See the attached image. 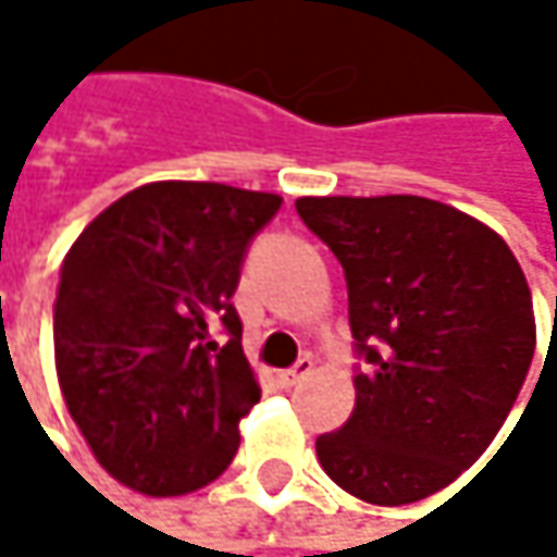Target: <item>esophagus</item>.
I'll use <instances>...</instances> for the list:
<instances>
[{
  "mask_svg": "<svg viewBox=\"0 0 557 557\" xmlns=\"http://www.w3.org/2000/svg\"><path fill=\"white\" fill-rule=\"evenodd\" d=\"M312 368H315L312 358H299L293 368H286V371L280 374V384H283V387H296L299 381H306V377L312 374Z\"/></svg>",
  "mask_w": 557,
  "mask_h": 557,
  "instance_id": "esophagus-1",
  "label": "esophagus"
}]
</instances>
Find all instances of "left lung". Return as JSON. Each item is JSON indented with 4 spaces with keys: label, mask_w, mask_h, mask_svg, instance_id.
<instances>
[{
    "label": "left lung",
    "mask_w": 557,
    "mask_h": 557,
    "mask_svg": "<svg viewBox=\"0 0 557 557\" xmlns=\"http://www.w3.org/2000/svg\"><path fill=\"white\" fill-rule=\"evenodd\" d=\"M296 212L348 283L355 409L315 438L358 500L416 503L494 442L535 355L532 293L484 222L422 196H302Z\"/></svg>",
    "instance_id": "left-lung-1"
}]
</instances>
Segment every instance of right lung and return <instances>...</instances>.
Masks as SVG:
<instances>
[{"label": "right lung", "mask_w": 557, "mask_h": 557, "mask_svg": "<svg viewBox=\"0 0 557 557\" xmlns=\"http://www.w3.org/2000/svg\"><path fill=\"white\" fill-rule=\"evenodd\" d=\"M280 206L274 193L225 183H148L66 251L57 381L92 455L125 487L176 497L232 465L238 419L261 399L232 296Z\"/></svg>", "instance_id": "1"}]
</instances>
